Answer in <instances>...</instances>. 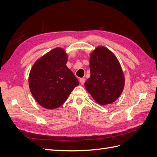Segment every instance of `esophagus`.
<instances>
[{
  "label": "esophagus",
  "instance_id": "1",
  "mask_svg": "<svg viewBox=\"0 0 157 157\" xmlns=\"http://www.w3.org/2000/svg\"><path fill=\"white\" fill-rule=\"evenodd\" d=\"M79 81H80V84H81V85H83V84H84L85 81H86V79H85L84 78H80Z\"/></svg>",
  "mask_w": 157,
  "mask_h": 157
}]
</instances>
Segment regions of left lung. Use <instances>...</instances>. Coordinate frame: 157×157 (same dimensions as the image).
<instances>
[{"label": "left lung", "mask_w": 157, "mask_h": 157, "mask_svg": "<svg viewBox=\"0 0 157 157\" xmlns=\"http://www.w3.org/2000/svg\"><path fill=\"white\" fill-rule=\"evenodd\" d=\"M90 77L84 84L98 103L111 104L119 98L124 87V76L119 61L112 52L98 46L90 58Z\"/></svg>", "instance_id": "1"}]
</instances>
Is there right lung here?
<instances>
[{"label":"right lung","mask_w":157,"mask_h":157,"mask_svg":"<svg viewBox=\"0 0 157 157\" xmlns=\"http://www.w3.org/2000/svg\"><path fill=\"white\" fill-rule=\"evenodd\" d=\"M67 55L61 48H54L38 59L29 77L30 91L43 107L52 109L63 105L79 84L66 65Z\"/></svg>","instance_id":"add662e5"}]
</instances>
